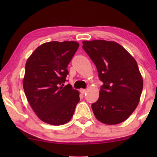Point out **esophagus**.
Returning a JSON list of instances; mask_svg holds the SVG:
<instances>
[{"label": "esophagus", "mask_w": 157, "mask_h": 157, "mask_svg": "<svg viewBox=\"0 0 157 157\" xmlns=\"http://www.w3.org/2000/svg\"><path fill=\"white\" fill-rule=\"evenodd\" d=\"M80 92L81 93V94H86V89H81V90H80Z\"/></svg>", "instance_id": "obj_1"}]
</instances>
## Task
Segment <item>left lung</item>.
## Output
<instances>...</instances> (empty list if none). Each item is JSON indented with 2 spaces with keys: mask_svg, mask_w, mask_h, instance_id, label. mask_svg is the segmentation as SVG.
<instances>
[{
  "mask_svg": "<svg viewBox=\"0 0 157 157\" xmlns=\"http://www.w3.org/2000/svg\"><path fill=\"white\" fill-rule=\"evenodd\" d=\"M82 43V48L95 64L104 83L98 99L91 105L94 116L108 125L121 123L136 109L143 89V78L136 60L115 41Z\"/></svg>",
  "mask_w": 157,
  "mask_h": 157,
  "instance_id": "obj_1",
  "label": "left lung"
}]
</instances>
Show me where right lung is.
Segmentation results:
<instances>
[{
    "mask_svg": "<svg viewBox=\"0 0 157 157\" xmlns=\"http://www.w3.org/2000/svg\"><path fill=\"white\" fill-rule=\"evenodd\" d=\"M78 46L76 41L44 43L27 59L23 89L32 109L45 123L63 125L74 115L79 92L70 84L63 86Z\"/></svg>",
    "mask_w": 157,
    "mask_h": 157,
    "instance_id": "1",
    "label": "right lung"
}]
</instances>
